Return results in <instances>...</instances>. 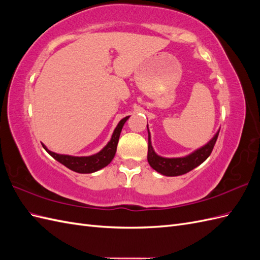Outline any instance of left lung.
I'll return each mask as SVG.
<instances>
[{"label": "left lung", "mask_w": 260, "mask_h": 260, "mask_svg": "<svg viewBox=\"0 0 260 260\" xmlns=\"http://www.w3.org/2000/svg\"><path fill=\"white\" fill-rule=\"evenodd\" d=\"M148 129V127H147ZM219 135V131L215 133V135L212 137V140H210L206 145L198 148L197 151L189 154L184 157H162L157 155L154 152L152 142H151V134L148 132V151H147V161L148 164L151 165L156 172L161 173L167 176H178L185 174L190 172L191 170L196 169L201 163H203L211 154L215 142H217Z\"/></svg>", "instance_id": "obj_1"}]
</instances>
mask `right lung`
I'll list each match as a JSON object with an SVG mask.
<instances>
[{"label": "right lung", "instance_id": "1", "mask_svg": "<svg viewBox=\"0 0 260 260\" xmlns=\"http://www.w3.org/2000/svg\"><path fill=\"white\" fill-rule=\"evenodd\" d=\"M129 116H126L125 118L121 119L118 125L116 126L112 139L108 142V144L105 146L101 152H98L90 156H71V155H63V154H57L54 152L49 151L48 148L43 145L45 150L50 154V155L57 159L58 162L63 164L66 168L75 171L77 173H93L96 171L101 170L113 161L115 156L116 148H117L118 140L121 128L125 124V121L128 119Z\"/></svg>", "mask_w": 260, "mask_h": 260}]
</instances>
